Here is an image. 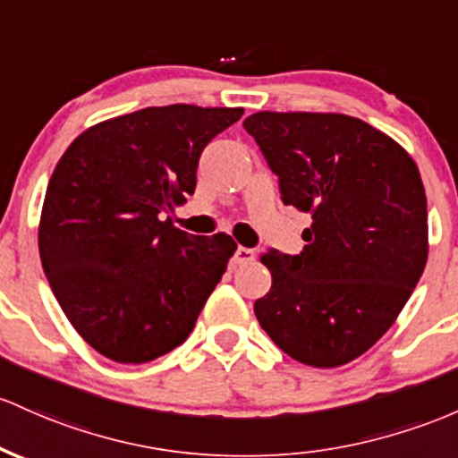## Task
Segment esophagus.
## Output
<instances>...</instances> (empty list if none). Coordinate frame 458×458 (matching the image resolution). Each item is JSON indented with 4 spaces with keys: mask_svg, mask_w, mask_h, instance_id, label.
<instances>
[{
    "mask_svg": "<svg viewBox=\"0 0 458 458\" xmlns=\"http://www.w3.org/2000/svg\"><path fill=\"white\" fill-rule=\"evenodd\" d=\"M252 260H254V250L243 248V245H239V248L234 250V256H233V265H234V267H237V265L252 263Z\"/></svg>",
    "mask_w": 458,
    "mask_h": 458,
    "instance_id": "obj_1",
    "label": "esophagus"
}]
</instances>
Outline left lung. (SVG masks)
<instances>
[{
  "mask_svg": "<svg viewBox=\"0 0 458 458\" xmlns=\"http://www.w3.org/2000/svg\"><path fill=\"white\" fill-rule=\"evenodd\" d=\"M286 206L309 213L300 254L271 250L260 328L291 359L339 368L391 328L428 259L415 160L394 139L336 113H256L243 122Z\"/></svg>",
  "mask_w": 458,
  "mask_h": 458,
  "instance_id": "1",
  "label": "left lung"
}]
</instances>
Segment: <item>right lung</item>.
I'll return each mask as SVG.
<instances>
[{
	"mask_svg": "<svg viewBox=\"0 0 458 458\" xmlns=\"http://www.w3.org/2000/svg\"><path fill=\"white\" fill-rule=\"evenodd\" d=\"M243 108L152 106L84 130L45 193L38 252L78 335L114 363L178 348L237 250L165 213L195 191L199 154Z\"/></svg>",
	"mask_w": 458,
	"mask_h": 458,
	"instance_id": "1",
	"label": "right lung"
}]
</instances>
